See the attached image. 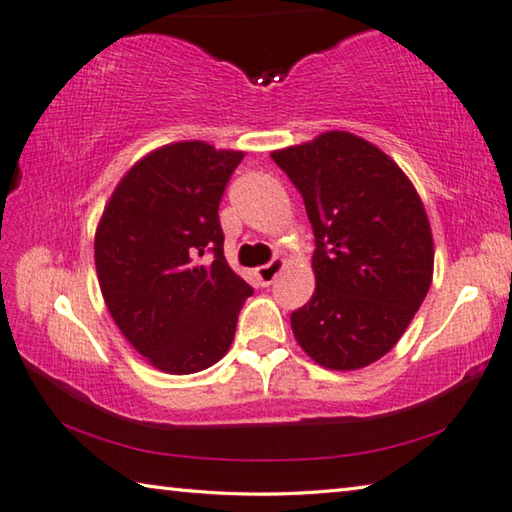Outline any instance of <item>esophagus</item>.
Masks as SVG:
<instances>
[{
	"mask_svg": "<svg viewBox=\"0 0 512 512\" xmlns=\"http://www.w3.org/2000/svg\"><path fill=\"white\" fill-rule=\"evenodd\" d=\"M284 268V259H280V257H275L273 262H268V264H264V266H259L257 271H255V275H257V280L262 282V287H268V284H271L275 277H277V273H280Z\"/></svg>",
	"mask_w": 512,
	"mask_h": 512,
	"instance_id": "esophagus-1",
	"label": "esophagus"
}]
</instances>
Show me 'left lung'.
<instances>
[{
	"label": "left lung",
	"instance_id": "obj_1",
	"mask_svg": "<svg viewBox=\"0 0 512 512\" xmlns=\"http://www.w3.org/2000/svg\"><path fill=\"white\" fill-rule=\"evenodd\" d=\"M271 158L302 194L316 237V289L291 314L293 336L327 370L366 368L402 339L431 287L420 196L384 151L345 131Z\"/></svg>",
	"mask_w": 512,
	"mask_h": 512
}]
</instances>
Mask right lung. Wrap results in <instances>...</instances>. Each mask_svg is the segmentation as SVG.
<instances>
[{"instance_id":"right-lung-1","label":"right lung","mask_w":512,"mask_h":512,"mask_svg":"<svg viewBox=\"0 0 512 512\" xmlns=\"http://www.w3.org/2000/svg\"><path fill=\"white\" fill-rule=\"evenodd\" d=\"M244 151L173 142L137 160L94 235L106 307L126 341L169 375L214 366L253 289L223 257L219 203Z\"/></svg>"}]
</instances>
